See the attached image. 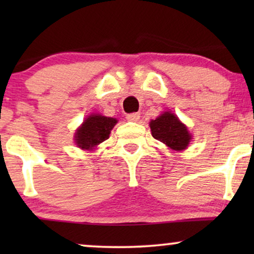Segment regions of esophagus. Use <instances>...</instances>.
<instances>
[{"label": "esophagus", "mask_w": 254, "mask_h": 254, "mask_svg": "<svg viewBox=\"0 0 254 254\" xmlns=\"http://www.w3.org/2000/svg\"><path fill=\"white\" fill-rule=\"evenodd\" d=\"M138 119H140V113H130L127 116V120L131 123H137Z\"/></svg>", "instance_id": "obj_1"}]
</instances>
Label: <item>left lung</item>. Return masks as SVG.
<instances>
[{
	"label": "left lung",
	"mask_w": 254,
	"mask_h": 254,
	"mask_svg": "<svg viewBox=\"0 0 254 254\" xmlns=\"http://www.w3.org/2000/svg\"><path fill=\"white\" fill-rule=\"evenodd\" d=\"M152 137L172 150L182 151L189 147L192 135L175 113L164 112L149 124Z\"/></svg>",
	"instance_id": "left-lung-1"
}]
</instances>
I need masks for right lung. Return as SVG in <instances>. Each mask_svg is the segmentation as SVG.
<instances>
[{
	"instance_id": "obj_1",
	"label": "right lung",
	"mask_w": 254,
	"mask_h": 254,
	"mask_svg": "<svg viewBox=\"0 0 254 254\" xmlns=\"http://www.w3.org/2000/svg\"><path fill=\"white\" fill-rule=\"evenodd\" d=\"M118 123L114 118L102 114H91L83 121L75 133V142L83 150H93L98 144L110 137L111 130Z\"/></svg>"
}]
</instances>
